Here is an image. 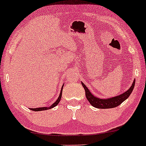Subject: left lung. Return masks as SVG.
Returning <instances> with one entry per match:
<instances>
[{"instance_id": "1", "label": "left lung", "mask_w": 146, "mask_h": 146, "mask_svg": "<svg viewBox=\"0 0 146 146\" xmlns=\"http://www.w3.org/2000/svg\"><path fill=\"white\" fill-rule=\"evenodd\" d=\"M82 84L85 90L86 93V97L88 100V101L90 102V104L93 106L97 108H102V109H106V108H112L118 106L120 105L123 102H124L126 99H128L132 93L135 84V80H134L132 86L130 87V88L128 90L124 92L122 94L117 95V96L113 97V98H107V99H100L97 98L92 94L90 92L89 89L86 86L83 82H82Z\"/></svg>"}]
</instances>
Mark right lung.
Listing matches in <instances>:
<instances>
[{
    "instance_id": "obj_1",
    "label": "right lung",
    "mask_w": 146,
    "mask_h": 146,
    "mask_svg": "<svg viewBox=\"0 0 146 146\" xmlns=\"http://www.w3.org/2000/svg\"><path fill=\"white\" fill-rule=\"evenodd\" d=\"M63 86L62 87V89H61V91H60V95L59 97H58V98L57 99V100L56 102H54V103L52 104L51 106L49 107H42V108H30V110H33V111H41V110H48V109H51V108H53V107L56 106L57 105L59 104V102L60 101V100H61V98H62V88H63Z\"/></svg>"
}]
</instances>
